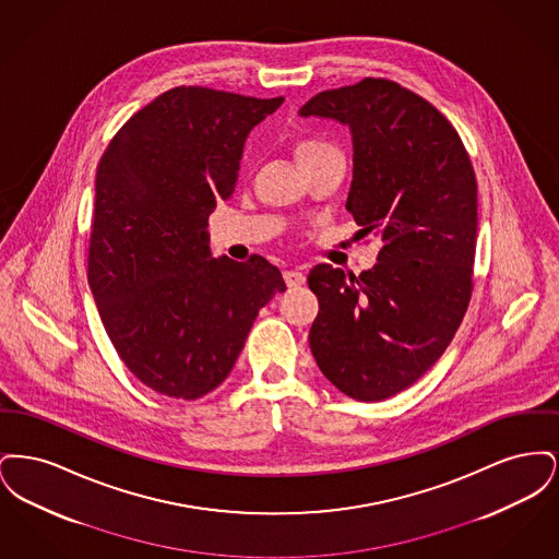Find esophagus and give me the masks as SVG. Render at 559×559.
Instances as JSON below:
<instances>
[{
  "instance_id": "esophagus-1",
  "label": "esophagus",
  "mask_w": 559,
  "mask_h": 559,
  "mask_svg": "<svg viewBox=\"0 0 559 559\" xmlns=\"http://www.w3.org/2000/svg\"><path fill=\"white\" fill-rule=\"evenodd\" d=\"M283 276H285V283L289 289H297L306 283V274L301 270H287Z\"/></svg>"
}]
</instances>
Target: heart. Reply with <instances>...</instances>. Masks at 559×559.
<instances>
[{
    "instance_id": "obj_1",
    "label": "heart",
    "mask_w": 559,
    "mask_h": 559,
    "mask_svg": "<svg viewBox=\"0 0 559 559\" xmlns=\"http://www.w3.org/2000/svg\"><path fill=\"white\" fill-rule=\"evenodd\" d=\"M333 151H337V148L331 146L329 142L320 140V138H301V140H297L295 146H293V157H295V160H297L299 165H304V163L319 159L322 155L333 153Z\"/></svg>"
}]
</instances>
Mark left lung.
Listing matches in <instances>:
<instances>
[{"label":"left lung","mask_w":559,"mask_h":559,"mask_svg":"<svg viewBox=\"0 0 559 559\" xmlns=\"http://www.w3.org/2000/svg\"><path fill=\"white\" fill-rule=\"evenodd\" d=\"M299 117L349 128L346 210L381 239L358 276L319 264L310 349L322 374L360 402L396 396L444 354L472 297L478 185L449 119L388 80L320 92Z\"/></svg>","instance_id":"8db88e82"}]
</instances>
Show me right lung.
<instances>
[{"label":"right lung","instance_id":"add662e5","mask_svg":"<svg viewBox=\"0 0 559 559\" xmlns=\"http://www.w3.org/2000/svg\"><path fill=\"white\" fill-rule=\"evenodd\" d=\"M283 100L174 87L100 159L87 283L117 354L163 396L215 390L260 308L287 289L260 255L212 258L207 233L215 203L235 192L247 135Z\"/></svg>","mask_w":559,"mask_h":559}]
</instances>
